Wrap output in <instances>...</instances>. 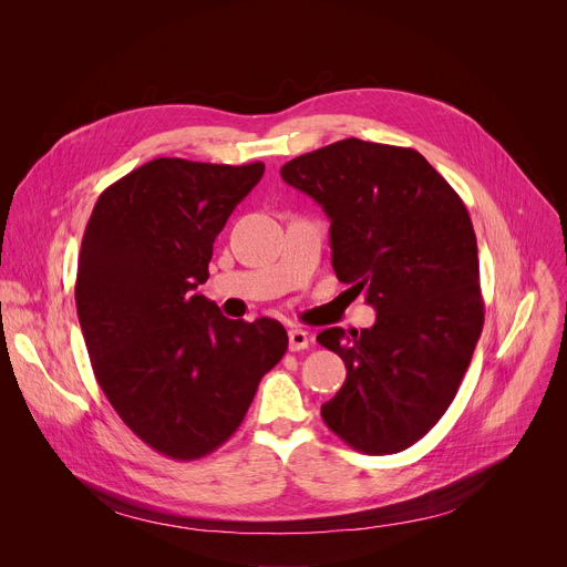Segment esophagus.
<instances>
[{
	"label": "esophagus",
	"mask_w": 567,
	"mask_h": 567,
	"mask_svg": "<svg viewBox=\"0 0 567 567\" xmlns=\"http://www.w3.org/2000/svg\"><path fill=\"white\" fill-rule=\"evenodd\" d=\"M309 346V334L305 330H289V350L291 352H298V350H305Z\"/></svg>",
	"instance_id": "esophagus-1"
}]
</instances>
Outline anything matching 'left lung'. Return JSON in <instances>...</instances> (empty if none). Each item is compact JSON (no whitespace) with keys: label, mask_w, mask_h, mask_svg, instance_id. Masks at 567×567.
<instances>
[{"label":"left lung","mask_w":567,"mask_h":567,"mask_svg":"<svg viewBox=\"0 0 567 567\" xmlns=\"http://www.w3.org/2000/svg\"><path fill=\"white\" fill-rule=\"evenodd\" d=\"M280 175L326 210L337 278L377 309L368 330L316 337L348 368L322 422L368 455L409 449L451 406L484 326L466 206L417 150L361 138L296 156Z\"/></svg>","instance_id":"1"}]
</instances>
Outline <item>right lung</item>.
Here are the masks:
<instances>
[{
  "label": "right lung",
  "mask_w": 567,
  "mask_h": 567,
  "mask_svg": "<svg viewBox=\"0 0 567 567\" xmlns=\"http://www.w3.org/2000/svg\"><path fill=\"white\" fill-rule=\"evenodd\" d=\"M265 164L161 156L105 188L78 258L75 307L105 396L156 453L197 460L245 420L289 339L230 320L202 293L213 241Z\"/></svg>",
  "instance_id": "add662e5"
}]
</instances>
